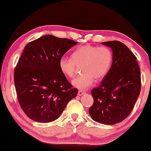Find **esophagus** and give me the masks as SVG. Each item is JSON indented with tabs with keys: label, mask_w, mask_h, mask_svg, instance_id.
Wrapping results in <instances>:
<instances>
[{
	"label": "esophagus",
	"mask_w": 151,
	"mask_h": 151,
	"mask_svg": "<svg viewBox=\"0 0 151 151\" xmlns=\"http://www.w3.org/2000/svg\"><path fill=\"white\" fill-rule=\"evenodd\" d=\"M85 93H86V92H84V91L79 90V91H78V96H82V95L84 94Z\"/></svg>",
	"instance_id": "1"
}]
</instances>
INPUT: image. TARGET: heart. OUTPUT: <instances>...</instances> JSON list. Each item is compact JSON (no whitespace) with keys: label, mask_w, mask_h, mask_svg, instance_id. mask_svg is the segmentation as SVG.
<instances>
[{"label":"heart","mask_w":151,"mask_h":151,"mask_svg":"<svg viewBox=\"0 0 151 151\" xmlns=\"http://www.w3.org/2000/svg\"><path fill=\"white\" fill-rule=\"evenodd\" d=\"M112 60V51L108 47L85 45L73 51L71 59L61 58L59 68L64 75L71 78L75 76L77 67L82 66V75L74 79L72 85L79 90H85L93 84L95 79L100 81L104 78L110 70Z\"/></svg>","instance_id":"heart-1"}]
</instances>
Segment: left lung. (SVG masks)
Here are the masks:
<instances>
[{"instance_id": "left-lung-1", "label": "left lung", "mask_w": 151, "mask_h": 151, "mask_svg": "<svg viewBox=\"0 0 151 151\" xmlns=\"http://www.w3.org/2000/svg\"><path fill=\"white\" fill-rule=\"evenodd\" d=\"M102 44L112 49V63L101 84L92 90L93 104L89 114L96 122L112 125L132 112L141 89L140 71L136 56L122 42Z\"/></svg>"}]
</instances>
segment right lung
<instances>
[{
  "label": "right lung",
  "instance_id": "1",
  "mask_svg": "<svg viewBox=\"0 0 151 151\" xmlns=\"http://www.w3.org/2000/svg\"><path fill=\"white\" fill-rule=\"evenodd\" d=\"M78 42L46 35L29 43L14 69L17 98L25 114L38 122L60 116L77 96L59 68V60Z\"/></svg>",
  "mask_w": 151,
  "mask_h": 151
}]
</instances>
